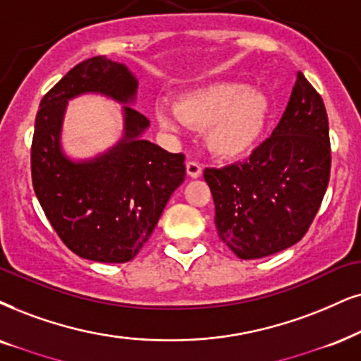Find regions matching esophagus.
<instances>
[{
  "label": "esophagus",
  "instance_id": "34e87169",
  "mask_svg": "<svg viewBox=\"0 0 361 361\" xmlns=\"http://www.w3.org/2000/svg\"><path fill=\"white\" fill-rule=\"evenodd\" d=\"M202 171H203V168L198 161L190 159V161L186 163V173H188L190 178H198L200 175H202Z\"/></svg>",
  "mask_w": 361,
  "mask_h": 361
}]
</instances>
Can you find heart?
I'll list each match as a JSON object with an SVG mask.
<instances>
[{
	"label": "heart",
	"mask_w": 361,
	"mask_h": 361,
	"mask_svg": "<svg viewBox=\"0 0 361 361\" xmlns=\"http://www.w3.org/2000/svg\"><path fill=\"white\" fill-rule=\"evenodd\" d=\"M270 115L267 93L241 81H214L180 94L176 104L154 106V118L165 130L203 128L208 149L223 159L248 157L262 141Z\"/></svg>",
	"instance_id": "heart-1"
}]
</instances>
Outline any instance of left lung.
I'll return each mask as SVG.
<instances>
[{"instance_id": "left-lung-1", "label": "left lung", "mask_w": 361, "mask_h": 361, "mask_svg": "<svg viewBox=\"0 0 361 361\" xmlns=\"http://www.w3.org/2000/svg\"><path fill=\"white\" fill-rule=\"evenodd\" d=\"M328 116L318 91L296 73L280 123L243 163L207 168L214 225L241 259H257L300 241L330 180Z\"/></svg>"}]
</instances>
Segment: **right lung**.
<instances>
[{"instance_id":"add662e5","label":"right lung","mask_w":361,"mask_h":361,"mask_svg":"<svg viewBox=\"0 0 361 361\" xmlns=\"http://www.w3.org/2000/svg\"><path fill=\"white\" fill-rule=\"evenodd\" d=\"M138 80L106 56L81 61L44 94L31 143L36 198L73 253L99 263H125L152 236L173 191L186 176L185 154L168 153L141 135L148 118L130 106ZM99 92L126 104V133L93 160L73 162L61 149L67 99Z\"/></svg>"}]
</instances>
